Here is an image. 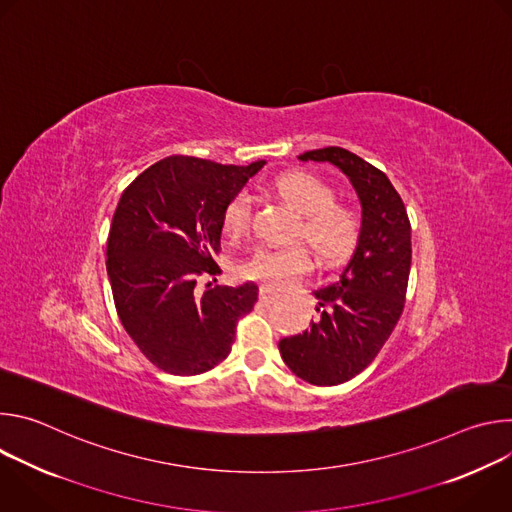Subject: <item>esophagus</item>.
I'll list each match as a JSON object with an SVG mask.
<instances>
[{
	"label": "esophagus",
	"mask_w": 512,
	"mask_h": 512,
	"mask_svg": "<svg viewBox=\"0 0 512 512\" xmlns=\"http://www.w3.org/2000/svg\"><path fill=\"white\" fill-rule=\"evenodd\" d=\"M259 300H261L263 304H271V302L277 300V294H275V291H273L271 287H261V289H259Z\"/></svg>",
	"instance_id": "34e87169"
}]
</instances>
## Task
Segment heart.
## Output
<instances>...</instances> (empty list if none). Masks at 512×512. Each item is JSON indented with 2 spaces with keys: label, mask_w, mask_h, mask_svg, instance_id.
<instances>
[{
  "label": "heart",
  "mask_w": 512,
  "mask_h": 512,
  "mask_svg": "<svg viewBox=\"0 0 512 512\" xmlns=\"http://www.w3.org/2000/svg\"><path fill=\"white\" fill-rule=\"evenodd\" d=\"M275 192L302 218L296 237L302 239L320 263L332 265L352 253L360 237V216L354 206L336 200L334 188L308 172L281 174ZM251 225V200L237 194L223 212L227 237H241ZM241 275L267 287H287L310 271V257L302 247H261L239 267Z\"/></svg>",
  "instance_id": "obj_1"
}]
</instances>
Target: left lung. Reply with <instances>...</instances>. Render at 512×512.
I'll use <instances>...</instances> for the list:
<instances>
[{
    "instance_id": "8db88e82",
    "label": "left lung",
    "mask_w": 512,
    "mask_h": 512,
    "mask_svg": "<svg viewBox=\"0 0 512 512\" xmlns=\"http://www.w3.org/2000/svg\"><path fill=\"white\" fill-rule=\"evenodd\" d=\"M302 162H330L354 186L362 225L340 277L314 291L320 318L304 334L279 340L283 362L318 387L350 381L375 360L397 326L411 269V225L391 180L344 148H322Z\"/></svg>"
}]
</instances>
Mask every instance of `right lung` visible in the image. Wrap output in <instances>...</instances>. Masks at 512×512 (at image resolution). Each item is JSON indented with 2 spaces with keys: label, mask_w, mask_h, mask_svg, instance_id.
<instances>
[{
  "label": "right lung",
  "mask_w": 512,
  "mask_h": 512,
  "mask_svg": "<svg viewBox=\"0 0 512 512\" xmlns=\"http://www.w3.org/2000/svg\"><path fill=\"white\" fill-rule=\"evenodd\" d=\"M263 166L170 156L121 194L107 239L113 300L125 332L164 373L214 369L257 302L255 283L200 291L196 281L221 273L212 255L221 251L225 206Z\"/></svg>",
  "instance_id": "add662e5"
}]
</instances>
